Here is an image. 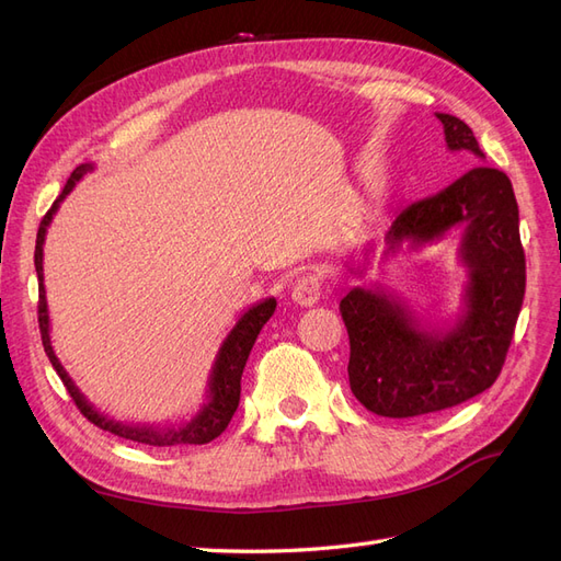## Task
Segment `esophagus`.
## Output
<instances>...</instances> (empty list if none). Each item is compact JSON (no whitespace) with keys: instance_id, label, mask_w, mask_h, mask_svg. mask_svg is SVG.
Masks as SVG:
<instances>
[{"instance_id":"obj_1","label":"esophagus","mask_w":561,"mask_h":561,"mask_svg":"<svg viewBox=\"0 0 561 561\" xmlns=\"http://www.w3.org/2000/svg\"><path fill=\"white\" fill-rule=\"evenodd\" d=\"M320 295H322V283L316 274H304L301 278H297L293 287V299L299 304V307H313V304H318Z\"/></svg>"}]
</instances>
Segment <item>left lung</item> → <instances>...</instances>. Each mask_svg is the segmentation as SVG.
I'll return each instance as SVG.
<instances>
[{
    "label": "left lung",
    "instance_id": "1",
    "mask_svg": "<svg viewBox=\"0 0 561 561\" xmlns=\"http://www.w3.org/2000/svg\"><path fill=\"white\" fill-rule=\"evenodd\" d=\"M449 151H484L468 124L435 114ZM458 229L468 268L463 309L447 328L423 320L398 295L353 287L339 304L351 339L348 381L369 412L407 419L449 410L480 396L501 375L526 287L519 210L503 171L474 165L447 190L412 203L383 233L386 254L419 250Z\"/></svg>",
    "mask_w": 561,
    "mask_h": 561
}]
</instances>
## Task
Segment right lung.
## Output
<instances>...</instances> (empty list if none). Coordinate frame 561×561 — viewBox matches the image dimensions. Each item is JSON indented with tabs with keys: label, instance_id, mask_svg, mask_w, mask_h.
<instances>
[{
	"label": "right lung",
	"instance_id": "add662e5",
	"mask_svg": "<svg viewBox=\"0 0 561 561\" xmlns=\"http://www.w3.org/2000/svg\"><path fill=\"white\" fill-rule=\"evenodd\" d=\"M93 171V163H81L75 168V173L67 180L62 194L54 201V206L44 215L39 231H37V245H35V268L39 278V332H42V344L48 355L50 365L58 371L62 379L67 393L72 396L79 412L87 416L98 428L107 433H114L124 439H133V443L149 445V447H180V445H206L217 435H222L229 426V421L239 407L241 400V377L248 363V355L254 346V339H257L260 330L266 325V320L276 311V299L268 297L264 301L252 304V307L239 318V322L231 328L227 339L219 346L215 363L208 377V390H206V402L201 404V410L182 423H168V426H157V423H128V421H116L107 414L98 412L95 407L83 398L77 383L67 375L60 360L56 358V351L50 346V320H48V307H46V290H44V241L46 231L50 227V219L58 213L60 203L65 196L75 190V184Z\"/></svg>",
	"mask_w": 561,
	"mask_h": 561
}]
</instances>
